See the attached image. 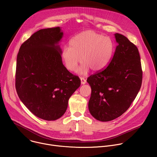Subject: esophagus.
Masks as SVG:
<instances>
[{"label":"esophagus","mask_w":157,"mask_h":157,"mask_svg":"<svg viewBox=\"0 0 157 157\" xmlns=\"http://www.w3.org/2000/svg\"><path fill=\"white\" fill-rule=\"evenodd\" d=\"M81 82L82 84H84L86 82V79H84V78L81 77Z\"/></svg>","instance_id":"1"}]
</instances>
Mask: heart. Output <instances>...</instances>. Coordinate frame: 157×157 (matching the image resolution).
I'll list each match as a JSON object with an SVG mask.
<instances>
[{"instance_id": "obj_1", "label": "heart", "mask_w": 157, "mask_h": 157, "mask_svg": "<svg viewBox=\"0 0 157 157\" xmlns=\"http://www.w3.org/2000/svg\"><path fill=\"white\" fill-rule=\"evenodd\" d=\"M113 51V43L109 37L87 30L75 36L70 41V47L63 49L61 56L66 68L70 71H75L81 61L82 63L78 72L85 75L90 69L96 72L104 69Z\"/></svg>"}]
</instances>
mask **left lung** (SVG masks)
<instances>
[{"instance_id":"left-lung-1","label":"left lung","mask_w":157,"mask_h":157,"mask_svg":"<svg viewBox=\"0 0 157 157\" xmlns=\"http://www.w3.org/2000/svg\"><path fill=\"white\" fill-rule=\"evenodd\" d=\"M114 35L118 44L109 64L87 79L91 87L89 112L102 122L123 114L136 99L142 82L137 47L123 35Z\"/></svg>"}]
</instances>
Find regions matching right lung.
Here are the masks:
<instances>
[{"label":"right lung","mask_w":157,"mask_h":157,"mask_svg":"<svg viewBox=\"0 0 157 157\" xmlns=\"http://www.w3.org/2000/svg\"><path fill=\"white\" fill-rule=\"evenodd\" d=\"M59 27L41 29L21 44L17 57L15 88L24 104L46 121L60 118L80 86L78 76L63 65Z\"/></svg>","instance_id":"obj_1"}]
</instances>
